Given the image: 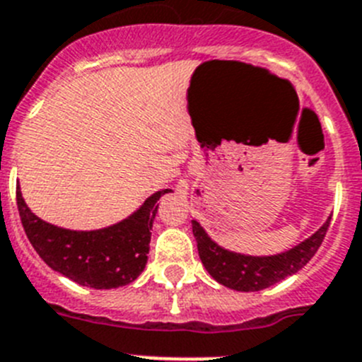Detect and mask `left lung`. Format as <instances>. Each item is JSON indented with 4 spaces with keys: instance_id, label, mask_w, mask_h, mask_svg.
<instances>
[{
    "instance_id": "1",
    "label": "left lung",
    "mask_w": 362,
    "mask_h": 362,
    "mask_svg": "<svg viewBox=\"0 0 362 362\" xmlns=\"http://www.w3.org/2000/svg\"><path fill=\"white\" fill-rule=\"evenodd\" d=\"M329 225L330 219H327L325 225L309 239L289 252L272 257H250L223 250L205 234L197 221H192V234L197 238L202 262L212 279L235 291H261L302 269L322 246Z\"/></svg>"
}]
</instances>
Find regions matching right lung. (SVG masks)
<instances>
[{
  "label": "right lung",
  "instance_id": "1",
  "mask_svg": "<svg viewBox=\"0 0 362 362\" xmlns=\"http://www.w3.org/2000/svg\"><path fill=\"white\" fill-rule=\"evenodd\" d=\"M170 189L151 194L143 207L109 228L76 232L37 218L16 189L23 228L46 264L80 286L112 289L134 282L144 269L150 252L157 200Z\"/></svg>",
  "mask_w": 362,
  "mask_h": 362
}]
</instances>
